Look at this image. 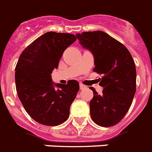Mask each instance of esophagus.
Wrapping results in <instances>:
<instances>
[{"label":"esophagus","instance_id":"1","mask_svg":"<svg viewBox=\"0 0 152 152\" xmlns=\"http://www.w3.org/2000/svg\"><path fill=\"white\" fill-rule=\"evenodd\" d=\"M86 88V86H84L83 84H80V89H81V90H82V89H84V88Z\"/></svg>","mask_w":152,"mask_h":152}]
</instances>
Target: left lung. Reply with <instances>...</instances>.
I'll use <instances>...</instances> for the list:
<instances>
[{"label":"left lung","mask_w":152,"mask_h":152,"mask_svg":"<svg viewBox=\"0 0 152 152\" xmlns=\"http://www.w3.org/2000/svg\"><path fill=\"white\" fill-rule=\"evenodd\" d=\"M80 44L94 56L93 71L103 75L99 95L93 87L89 103L96 124L110 127L118 124L130 107L136 93L137 70L133 57L124 45L106 33L96 30L76 34Z\"/></svg>","instance_id":"left-lung-1"}]
</instances>
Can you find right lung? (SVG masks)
I'll return each mask as SVG.
<instances>
[{
    "instance_id": "obj_1",
    "label": "right lung",
    "mask_w": 152,
    "mask_h": 152,
    "mask_svg": "<svg viewBox=\"0 0 152 152\" xmlns=\"http://www.w3.org/2000/svg\"><path fill=\"white\" fill-rule=\"evenodd\" d=\"M76 40L71 34L47 32L28 45L17 62V94L28 115L40 124L55 126L68 118L79 83L70 80L66 85L54 84L51 75L65 49Z\"/></svg>"
}]
</instances>
